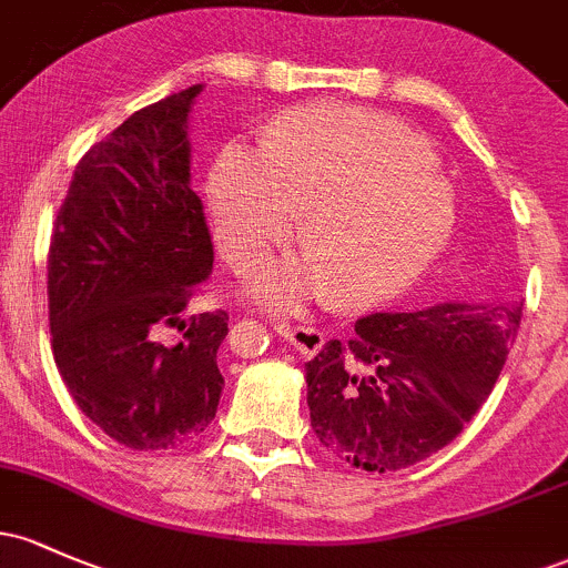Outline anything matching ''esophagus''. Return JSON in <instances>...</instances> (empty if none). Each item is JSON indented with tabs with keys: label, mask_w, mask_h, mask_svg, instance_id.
I'll return each mask as SVG.
<instances>
[{
	"label": "esophagus",
	"mask_w": 568,
	"mask_h": 568,
	"mask_svg": "<svg viewBox=\"0 0 568 568\" xmlns=\"http://www.w3.org/2000/svg\"><path fill=\"white\" fill-rule=\"evenodd\" d=\"M274 332L285 336L302 355H315L323 347V342H326V334H323L321 328L302 326V323H298V326H291V323H274Z\"/></svg>",
	"instance_id": "esophagus-1"
}]
</instances>
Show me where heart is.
Listing matches in <instances>:
<instances>
[{"label":"heart","mask_w":568,"mask_h":568,"mask_svg":"<svg viewBox=\"0 0 568 568\" xmlns=\"http://www.w3.org/2000/svg\"><path fill=\"white\" fill-rule=\"evenodd\" d=\"M223 255L258 264L288 240L302 210L313 251L253 274V296L296 310L326 294L366 307L402 294L450 236L456 202L434 151L407 123L351 104L285 112L264 151L229 142L207 178Z\"/></svg>","instance_id":"1"}]
</instances>
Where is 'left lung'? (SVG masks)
<instances>
[{"instance_id":"obj_1","label":"left lung","mask_w":568,"mask_h":568,"mask_svg":"<svg viewBox=\"0 0 568 568\" xmlns=\"http://www.w3.org/2000/svg\"><path fill=\"white\" fill-rule=\"evenodd\" d=\"M520 315L523 304H436L358 317L351 339L304 364L315 436L379 475L434 456L494 390Z\"/></svg>"}]
</instances>
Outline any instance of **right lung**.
Segmentation results:
<instances>
[{
	"instance_id": "right-lung-1",
	"label": "right lung",
	"mask_w": 568,
	"mask_h": 568,
	"mask_svg": "<svg viewBox=\"0 0 568 568\" xmlns=\"http://www.w3.org/2000/svg\"><path fill=\"white\" fill-rule=\"evenodd\" d=\"M202 85L129 115L78 161L48 251L61 379L83 415L132 450H172L213 423L223 310L183 317L213 272L191 191L185 121ZM178 327L181 336L169 342Z\"/></svg>"
}]
</instances>
